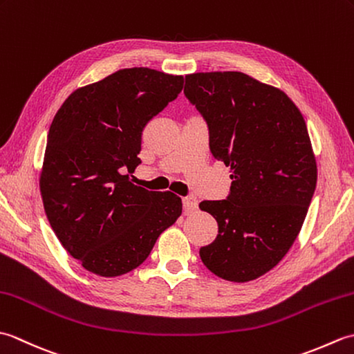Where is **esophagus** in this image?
<instances>
[{"mask_svg": "<svg viewBox=\"0 0 354 354\" xmlns=\"http://www.w3.org/2000/svg\"><path fill=\"white\" fill-rule=\"evenodd\" d=\"M183 205L185 208V212H193V209L198 208V199L194 196H187L183 199Z\"/></svg>", "mask_w": 354, "mask_h": 354, "instance_id": "1", "label": "esophagus"}]
</instances>
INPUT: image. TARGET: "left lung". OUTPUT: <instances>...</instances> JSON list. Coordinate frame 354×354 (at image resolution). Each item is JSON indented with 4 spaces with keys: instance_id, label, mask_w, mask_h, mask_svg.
<instances>
[{
    "instance_id": "8db88e82",
    "label": "left lung",
    "mask_w": 354,
    "mask_h": 354,
    "mask_svg": "<svg viewBox=\"0 0 354 354\" xmlns=\"http://www.w3.org/2000/svg\"><path fill=\"white\" fill-rule=\"evenodd\" d=\"M184 94L207 122L209 150L231 167L232 179L227 199L199 204L219 225L201 260L223 280H255L290 250L317 187L306 122L281 89L239 71L189 74Z\"/></svg>"
}]
</instances>
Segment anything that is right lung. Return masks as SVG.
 I'll return each instance as SVG.
<instances>
[{
  "label": "right lung",
  "mask_w": 354,
  "mask_h": 354,
  "mask_svg": "<svg viewBox=\"0 0 354 354\" xmlns=\"http://www.w3.org/2000/svg\"><path fill=\"white\" fill-rule=\"evenodd\" d=\"M184 77L124 68L76 89L48 131L39 189L59 242L89 272L118 277L145 261L183 213L181 198L132 184L141 133Z\"/></svg>",
  "instance_id": "right-lung-1"
}]
</instances>
